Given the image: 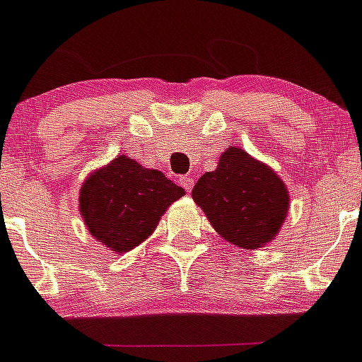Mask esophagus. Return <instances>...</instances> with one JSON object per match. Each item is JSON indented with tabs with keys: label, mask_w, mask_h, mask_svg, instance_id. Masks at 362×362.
<instances>
[{
	"label": "esophagus",
	"mask_w": 362,
	"mask_h": 362,
	"mask_svg": "<svg viewBox=\"0 0 362 362\" xmlns=\"http://www.w3.org/2000/svg\"><path fill=\"white\" fill-rule=\"evenodd\" d=\"M180 184L186 191L193 189V178H191V176H180Z\"/></svg>",
	"instance_id": "34e87169"
}]
</instances>
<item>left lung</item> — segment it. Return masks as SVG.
Here are the masks:
<instances>
[{
    "instance_id": "8db88e82",
    "label": "left lung",
    "mask_w": 362,
    "mask_h": 362,
    "mask_svg": "<svg viewBox=\"0 0 362 362\" xmlns=\"http://www.w3.org/2000/svg\"><path fill=\"white\" fill-rule=\"evenodd\" d=\"M211 227L240 249H260L275 240L290 208L286 184L267 163L228 146L217 169L191 191Z\"/></svg>"
}]
</instances>
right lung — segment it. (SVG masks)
I'll return each mask as SVG.
<instances>
[{"instance_id":"1","label":"right lung","mask_w":362,"mask_h":362,"mask_svg":"<svg viewBox=\"0 0 362 362\" xmlns=\"http://www.w3.org/2000/svg\"><path fill=\"white\" fill-rule=\"evenodd\" d=\"M184 193L161 171L120 154L85 178L79 214L96 242L122 255L148 240L167 208Z\"/></svg>"}]
</instances>
